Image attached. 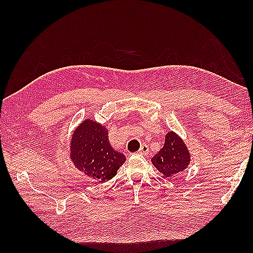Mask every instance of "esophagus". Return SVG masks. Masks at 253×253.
Wrapping results in <instances>:
<instances>
[{
    "instance_id": "34e87169",
    "label": "esophagus",
    "mask_w": 253,
    "mask_h": 253,
    "mask_svg": "<svg viewBox=\"0 0 253 253\" xmlns=\"http://www.w3.org/2000/svg\"><path fill=\"white\" fill-rule=\"evenodd\" d=\"M139 153L142 154V155H148L149 154V147L147 144H142L141 148L139 149Z\"/></svg>"
}]
</instances>
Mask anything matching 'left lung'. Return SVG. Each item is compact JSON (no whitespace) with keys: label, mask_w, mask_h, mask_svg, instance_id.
<instances>
[{"label":"left lung","mask_w":253,"mask_h":253,"mask_svg":"<svg viewBox=\"0 0 253 253\" xmlns=\"http://www.w3.org/2000/svg\"><path fill=\"white\" fill-rule=\"evenodd\" d=\"M151 162L164 177H170L188 168L190 153L184 140L176 132L169 131L165 135L163 148L154 155Z\"/></svg>","instance_id":"1"}]
</instances>
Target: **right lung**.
<instances>
[{
	"mask_svg": "<svg viewBox=\"0 0 253 253\" xmlns=\"http://www.w3.org/2000/svg\"><path fill=\"white\" fill-rule=\"evenodd\" d=\"M69 147L75 168L98 182L113 178L126 161L125 155L112 148L105 126L90 118L75 129Z\"/></svg>",
	"mask_w": 253,
	"mask_h": 253,
	"instance_id": "obj_1",
	"label": "right lung"
}]
</instances>
